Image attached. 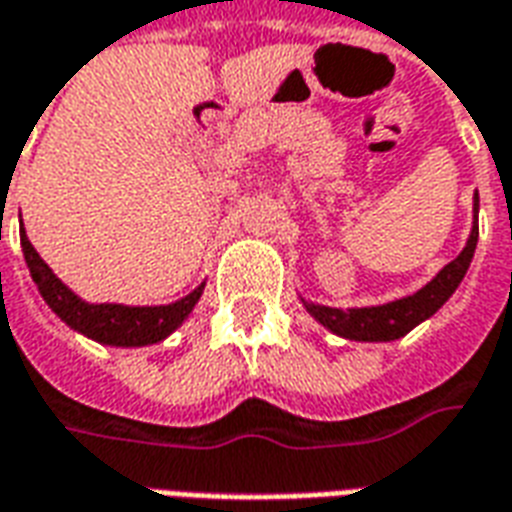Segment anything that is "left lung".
I'll return each instance as SVG.
<instances>
[{
    "instance_id": "8db88e82",
    "label": "left lung",
    "mask_w": 512,
    "mask_h": 512,
    "mask_svg": "<svg viewBox=\"0 0 512 512\" xmlns=\"http://www.w3.org/2000/svg\"><path fill=\"white\" fill-rule=\"evenodd\" d=\"M477 211H480V197L474 194V222L469 241L463 246V252L452 263L441 268L436 277L430 279L425 288H419L411 296L386 301L378 307H351V310H337V307H323L315 301H304V307L315 321L326 326L329 332L340 334L345 340L356 343H392L408 334L414 326L428 321L430 315L441 310V304L450 299L455 288L461 285V279L469 271L474 249H477Z\"/></svg>"
}]
</instances>
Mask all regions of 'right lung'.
<instances>
[{"instance_id":"1","label":"right lung","mask_w":512,"mask_h":512,"mask_svg":"<svg viewBox=\"0 0 512 512\" xmlns=\"http://www.w3.org/2000/svg\"><path fill=\"white\" fill-rule=\"evenodd\" d=\"M21 249L24 260L40 296L57 312V318L71 326L73 332L90 337L95 343L117 345V348H139V345L161 343L164 337L178 329L180 323L189 318L194 304L200 301V288H194L189 296L161 304V307H128V304H90L79 299L68 285H62V279L46 266V260L35 252V246L29 244L27 233L21 230Z\"/></svg>"}]
</instances>
